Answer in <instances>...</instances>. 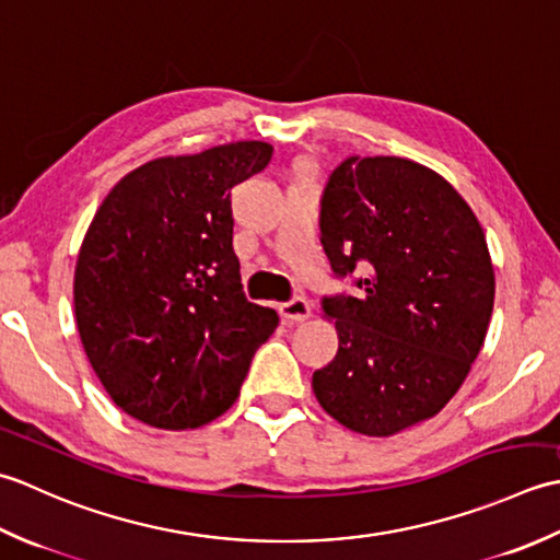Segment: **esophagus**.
Masks as SVG:
<instances>
[{
  "instance_id": "34e87169",
  "label": "esophagus",
  "mask_w": 560,
  "mask_h": 560,
  "mask_svg": "<svg viewBox=\"0 0 560 560\" xmlns=\"http://www.w3.org/2000/svg\"><path fill=\"white\" fill-rule=\"evenodd\" d=\"M280 316L288 324H302V322H306V318L312 316V306H310V302L304 300V296H294V300L284 302L280 306Z\"/></svg>"
}]
</instances>
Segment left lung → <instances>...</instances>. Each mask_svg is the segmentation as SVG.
<instances>
[{
  "label": "left lung",
  "instance_id": "8db88e82",
  "mask_svg": "<svg viewBox=\"0 0 560 560\" xmlns=\"http://www.w3.org/2000/svg\"><path fill=\"white\" fill-rule=\"evenodd\" d=\"M322 246L355 296L324 300L338 352L316 401L352 432L389 438L438 416L488 334L495 272L474 210L447 178L404 156H348L322 198Z\"/></svg>",
  "mask_w": 560,
  "mask_h": 560
}]
</instances>
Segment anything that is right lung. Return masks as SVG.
Masks as SVG:
<instances>
[{
    "mask_svg": "<svg viewBox=\"0 0 560 560\" xmlns=\"http://www.w3.org/2000/svg\"><path fill=\"white\" fill-rule=\"evenodd\" d=\"M272 147L159 156L110 188L74 268L86 358L120 410L159 430L212 423L236 401L278 314L248 302L232 248V188Z\"/></svg>",
    "mask_w": 560,
    "mask_h": 560,
    "instance_id": "add662e5",
    "label": "right lung"
}]
</instances>
